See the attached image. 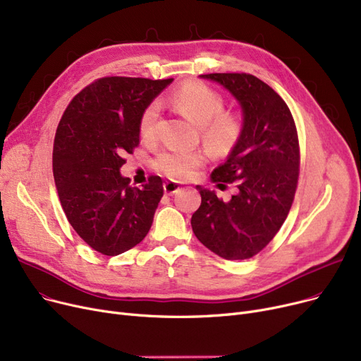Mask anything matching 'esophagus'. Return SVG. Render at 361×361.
Segmentation results:
<instances>
[{"label": "esophagus", "instance_id": "1", "mask_svg": "<svg viewBox=\"0 0 361 361\" xmlns=\"http://www.w3.org/2000/svg\"><path fill=\"white\" fill-rule=\"evenodd\" d=\"M180 189H181V185L178 183H176V181H166L164 184V192L166 195H176V193L180 192Z\"/></svg>", "mask_w": 361, "mask_h": 361}]
</instances>
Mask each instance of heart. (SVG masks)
Returning a JSON list of instances; mask_svg holds the SVG:
<instances>
[{"label":"heart","mask_w":361,"mask_h":361,"mask_svg":"<svg viewBox=\"0 0 361 361\" xmlns=\"http://www.w3.org/2000/svg\"><path fill=\"white\" fill-rule=\"evenodd\" d=\"M172 102L184 116L199 125L203 145L212 154L224 156L238 145L242 121L236 114L223 112L224 99L211 87L197 81L185 82L172 94ZM158 116V103H152L145 109L140 118V134L143 138H152L156 134ZM202 162L203 154L200 152L187 149H171L156 158L158 169L177 180L192 177Z\"/></svg>","instance_id":"heart-1"}]
</instances>
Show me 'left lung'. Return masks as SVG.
<instances>
[{
  "instance_id": "left-lung-1",
  "label": "left lung",
  "mask_w": 361,
  "mask_h": 361,
  "mask_svg": "<svg viewBox=\"0 0 361 361\" xmlns=\"http://www.w3.org/2000/svg\"><path fill=\"white\" fill-rule=\"evenodd\" d=\"M221 85L242 109V134L227 161L211 181L234 183L238 193L219 199L215 190L196 185L202 196L192 215L195 236L218 257L246 259L276 236L292 207L300 145L289 107L279 94L254 75H200Z\"/></svg>"
}]
</instances>
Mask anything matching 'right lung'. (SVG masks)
<instances>
[{"label": "right lung", "instance_id": "add662e5", "mask_svg": "<svg viewBox=\"0 0 361 361\" xmlns=\"http://www.w3.org/2000/svg\"><path fill=\"white\" fill-rule=\"evenodd\" d=\"M174 80L109 76L76 94L54 138L53 174L68 221L97 252L115 257L142 242L164 195L161 177L143 189L121 174L140 142L145 109Z\"/></svg>", "mask_w": 361, "mask_h": 361}]
</instances>
